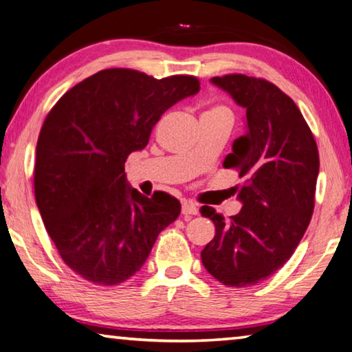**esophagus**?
Wrapping results in <instances>:
<instances>
[{"instance_id":"1","label":"esophagus","mask_w":352,"mask_h":352,"mask_svg":"<svg viewBox=\"0 0 352 352\" xmlns=\"http://www.w3.org/2000/svg\"><path fill=\"white\" fill-rule=\"evenodd\" d=\"M182 214L184 217H192V216H197L199 214V208L195 206L192 201L189 200H183L182 204Z\"/></svg>"}]
</instances>
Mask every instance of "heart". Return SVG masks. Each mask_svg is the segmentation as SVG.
<instances>
[{"instance_id": "b5f03b06", "label": "heart", "mask_w": 352, "mask_h": 352, "mask_svg": "<svg viewBox=\"0 0 352 352\" xmlns=\"http://www.w3.org/2000/svg\"><path fill=\"white\" fill-rule=\"evenodd\" d=\"M211 111H226L225 109H214V110H211Z\"/></svg>"}]
</instances>
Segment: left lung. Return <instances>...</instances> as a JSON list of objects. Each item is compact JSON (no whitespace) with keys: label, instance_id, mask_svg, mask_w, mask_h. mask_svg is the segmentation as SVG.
Wrapping results in <instances>:
<instances>
[{"label":"left lung","instance_id":"left-lung-1","mask_svg":"<svg viewBox=\"0 0 352 352\" xmlns=\"http://www.w3.org/2000/svg\"><path fill=\"white\" fill-rule=\"evenodd\" d=\"M211 83L245 109V133L223 162L245 182L237 190L242 210L236 216L225 220L214 208H200L216 225L201 262L222 284L247 287L281 269L306 233L318 148L300 109L276 85L243 74L212 77Z\"/></svg>","mask_w":352,"mask_h":352}]
</instances>
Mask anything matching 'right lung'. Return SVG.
<instances>
[{
    "mask_svg": "<svg viewBox=\"0 0 352 352\" xmlns=\"http://www.w3.org/2000/svg\"><path fill=\"white\" fill-rule=\"evenodd\" d=\"M192 76L153 79L111 68L58 99L37 141L34 188L47 234L71 270L98 285L132 278L182 205L129 186L127 157L147 146L163 113L194 96Z\"/></svg>",
    "mask_w": 352,
    "mask_h": 352,
    "instance_id": "1",
    "label": "right lung"
}]
</instances>
